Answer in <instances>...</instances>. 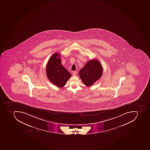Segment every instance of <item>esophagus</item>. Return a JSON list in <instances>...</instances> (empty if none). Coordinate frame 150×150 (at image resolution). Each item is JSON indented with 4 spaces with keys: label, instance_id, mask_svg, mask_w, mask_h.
<instances>
[{
    "label": "esophagus",
    "instance_id": "1",
    "mask_svg": "<svg viewBox=\"0 0 150 150\" xmlns=\"http://www.w3.org/2000/svg\"><path fill=\"white\" fill-rule=\"evenodd\" d=\"M77 73H78V72H77V71H73V72H72V74L73 75H76Z\"/></svg>",
    "mask_w": 150,
    "mask_h": 150
}]
</instances>
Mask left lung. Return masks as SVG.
Instances as JSON below:
<instances>
[{"label":"left lung","mask_w":150,"mask_h":150,"mask_svg":"<svg viewBox=\"0 0 150 150\" xmlns=\"http://www.w3.org/2000/svg\"><path fill=\"white\" fill-rule=\"evenodd\" d=\"M103 69L100 62L96 59L86 62L84 67L80 70L79 76L86 86H90L102 75Z\"/></svg>","instance_id":"obj_1"}]
</instances>
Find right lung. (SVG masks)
Masks as SVG:
<instances>
[{"label":"right lung","instance_id":"add662e5","mask_svg":"<svg viewBox=\"0 0 150 150\" xmlns=\"http://www.w3.org/2000/svg\"><path fill=\"white\" fill-rule=\"evenodd\" d=\"M60 55L57 52L53 54L46 66V74L48 79L58 87H63L70 79L71 74L61 64Z\"/></svg>","mask_w":150,"mask_h":150}]
</instances>
